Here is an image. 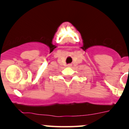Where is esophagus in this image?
<instances>
[{
  "label": "esophagus",
  "instance_id": "esophagus-1",
  "mask_svg": "<svg viewBox=\"0 0 129 129\" xmlns=\"http://www.w3.org/2000/svg\"><path fill=\"white\" fill-rule=\"evenodd\" d=\"M70 66H71V65H70V64H69L68 66H67V67H70Z\"/></svg>",
  "mask_w": 129,
  "mask_h": 129
}]
</instances>
